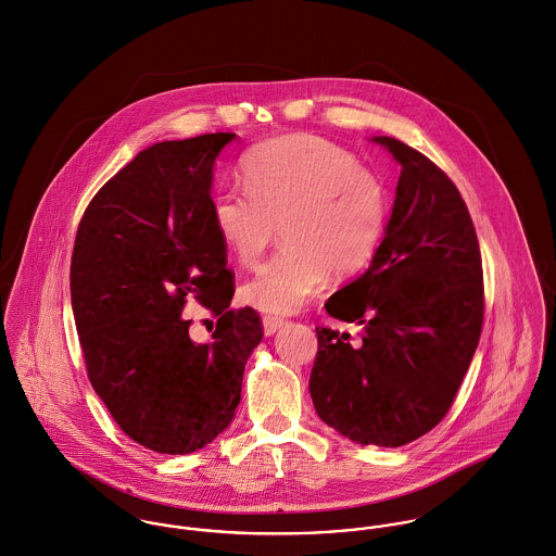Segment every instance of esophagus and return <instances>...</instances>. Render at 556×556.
Wrapping results in <instances>:
<instances>
[{"mask_svg": "<svg viewBox=\"0 0 556 556\" xmlns=\"http://www.w3.org/2000/svg\"><path fill=\"white\" fill-rule=\"evenodd\" d=\"M262 327H264V334H275L283 327V318H279V316H264L262 318Z\"/></svg>", "mask_w": 556, "mask_h": 556, "instance_id": "1", "label": "esophagus"}]
</instances>
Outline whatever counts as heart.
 <instances>
[{
    "instance_id": "b5f03b06",
    "label": "heart",
    "mask_w": 556,
    "mask_h": 556,
    "mask_svg": "<svg viewBox=\"0 0 556 556\" xmlns=\"http://www.w3.org/2000/svg\"><path fill=\"white\" fill-rule=\"evenodd\" d=\"M244 189L211 202L217 236L253 268L279 225L286 244L242 286V299L273 314L303 307L331 273L352 277L374 260L389 219V191L356 156L318 135L264 141L242 159Z\"/></svg>"
}]
</instances>
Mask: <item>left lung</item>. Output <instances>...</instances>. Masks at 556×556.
<instances>
[{"mask_svg":"<svg viewBox=\"0 0 556 556\" xmlns=\"http://www.w3.org/2000/svg\"><path fill=\"white\" fill-rule=\"evenodd\" d=\"M402 167L371 266L334 292L327 312L361 327L316 329L309 393L318 417L358 444L402 446L441 424L483 325V270L468 208L428 156L371 137Z\"/></svg>","mask_w":556,"mask_h":556,"instance_id":"left-lung-1","label":"left lung"}]
</instances>
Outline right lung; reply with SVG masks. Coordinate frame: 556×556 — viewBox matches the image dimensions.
Wrapping results in <instances>:
<instances>
[{
  "label": "right lung",
  "instance_id": "1",
  "mask_svg": "<svg viewBox=\"0 0 556 556\" xmlns=\"http://www.w3.org/2000/svg\"><path fill=\"white\" fill-rule=\"evenodd\" d=\"M233 132L141 150L94 195L79 223L71 301L88 378L135 443L185 455L231 424L244 363L262 341L257 312L229 309L233 277L211 217L213 169ZM218 329L188 334L187 300Z\"/></svg>",
  "mask_w": 556,
  "mask_h": 556
}]
</instances>
